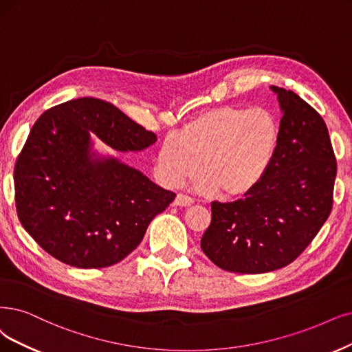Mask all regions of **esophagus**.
Masks as SVG:
<instances>
[{
    "mask_svg": "<svg viewBox=\"0 0 352 352\" xmlns=\"http://www.w3.org/2000/svg\"><path fill=\"white\" fill-rule=\"evenodd\" d=\"M194 203V200L190 196H186V194H177V197L174 200L175 206H181V207H188Z\"/></svg>",
    "mask_w": 352,
    "mask_h": 352,
    "instance_id": "1",
    "label": "esophagus"
}]
</instances>
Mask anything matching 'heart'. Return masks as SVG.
<instances>
[{"label":"heart","instance_id":"obj_1","mask_svg":"<svg viewBox=\"0 0 352 352\" xmlns=\"http://www.w3.org/2000/svg\"><path fill=\"white\" fill-rule=\"evenodd\" d=\"M281 138L277 116L267 109L222 106L188 120L175 138H166L156 162L164 181L178 186L199 171L203 192L222 197L250 194L274 162Z\"/></svg>","mask_w":352,"mask_h":352}]
</instances>
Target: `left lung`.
Segmentation results:
<instances>
[{
    "instance_id": "1",
    "label": "left lung",
    "mask_w": 352,
    "mask_h": 352,
    "mask_svg": "<svg viewBox=\"0 0 352 352\" xmlns=\"http://www.w3.org/2000/svg\"><path fill=\"white\" fill-rule=\"evenodd\" d=\"M281 138L270 171L245 199L212 203L201 250L219 268L263 274L293 263L332 210L336 161L320 114L290 89L272 85Z\"/></svg>"
}]
</instances>
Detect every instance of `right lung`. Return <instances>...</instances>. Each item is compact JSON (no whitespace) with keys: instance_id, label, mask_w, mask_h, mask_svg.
Returning <instances> with one entry per match:
<instances>
[{"instance_id":"right-lung-1","label":"right lung","mask_w":352,"mask_h":352,"mask_svg":"<svg viewBox=\"0 0 352 352\" xmlns=\"http://www.w3.org/2000/svg\"><path fill=\"white\" fill-rule=\"evenodd\" d=\"M91 133L119 152L156 142L113 104L84 97L38 117L14 168L23 228L47 254L76 268L120 263L175 199L139 169L94 152Z\"/></svg>"}]
</instances>
